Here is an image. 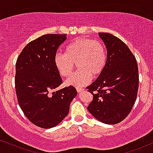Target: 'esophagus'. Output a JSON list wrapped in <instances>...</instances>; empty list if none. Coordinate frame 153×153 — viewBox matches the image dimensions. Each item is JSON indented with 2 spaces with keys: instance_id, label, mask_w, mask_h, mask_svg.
<instances>
[{
  "instance_id": "34e87169",
  "label": "esophagus",
  "mask_w": 153,
  "mask_h": 153,
  "mask_svg": "<svg viewBox=\"0 0 153 153\" xmlns=\"http://www.w3.org/2000/svg\"><path fill=\"white\" fill-rule=\"evenodd\" d=\"M84 88H82V87H76V91L78 92H81L82 91H84Z\"/></svg>"
}]
</instances>
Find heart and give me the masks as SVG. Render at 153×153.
I'll list each match as a JSON object with an SVG mask.
<instances>
[{
	"instance_id": "1",
	"label": "heart",
	"mask_w": 153,
	"mask_h": 153,
	"mask_svg": "<svg viewBox=\"0 0 153 153\" xmlns=\"http://www.w3.org/2000/svg\"><path fill=\"white\" fill-rule=\"evenodd\" d=\"M54 64L59 74L68 77L75 68L79 69L66 85L82 87L89 83L91 77L97 76L103 71L107 61V53L102 42L90 38H78L67 45L65 53H57Z\"/></svg>"
}]
</instances>
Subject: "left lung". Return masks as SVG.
<instances>
[{
	"mask_svg": "<svg viewBox=\"0 0 153 153\" xmlns=\"http://www.w3.org/2000/svg\"><path fill=\"white\" fill-rule=\"evenodd\" d=\"M99 36L107 48V61L97 79L87 87L93 95L87 109L100 122L116 124L126 118L136 101L138 65L122 40L105 32Z\"/></svg>",
	"mask_w": 153,
	"mask_h": 153,
	"instance_id": "obj_1",
	"label": "left lung"
}]
</instances>
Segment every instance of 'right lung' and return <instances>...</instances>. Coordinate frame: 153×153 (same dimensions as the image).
<instances>
[{
  "label": "right lung",
  "instance_id": "add662e5",
  "mask_svg": "<svg viewBox=\"0 0 153 153\" xmlns=\"http://www.w3.org/2000/svg\"><path fill=\"white\" fill-rule=\"evenodd\" d=\"M66 39V35H42L29 42L17 58L15 88L19 105L26 117L40 128L61 123L76 95L73 86L53 91L62 84L54 57Z\"/></svg>",
  "mask_w": 153,
  "mask_h": 153
}]
</instances>
